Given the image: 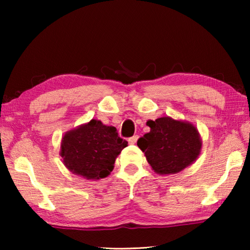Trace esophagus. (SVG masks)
I'll return each instance as SVG.
<instances>
[{
    "instance_id": "34e87169",
    "label": "esophagus",
    "mask_w": 250,
    "mask_h": 250,
    "mask_svg": "<svg viewBox=\"0 0 250 250\" xmlns=\"http://www.w3.org/2000/svg\"><path fill=\"white\" fill-rule=\"evenodd\" d=\"M138 139H139V135H133V137H131L129 139V143H130V145H135V143H137V141H138Z\"/></svg>"
}]
</instances>
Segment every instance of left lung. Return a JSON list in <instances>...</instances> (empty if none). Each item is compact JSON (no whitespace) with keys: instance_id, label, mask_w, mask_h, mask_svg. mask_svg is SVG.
<instances>
[{"instance_id":"left-lung-1","label":"left lung","mask_w":250,"mask_h":250,"mask_svg":"<svg viewBox=\"0 0 250 250\" xmlns=\"http://www.w3.org/2000/svg\"><path fill=\"white\" fill-rule=\"evenodd\" d=\"M150 132L138 140L152 170L158 174H175L196 161L202 140L197 129L188 121L171 117L149 120Z\"/></svg>"}]
</instances>
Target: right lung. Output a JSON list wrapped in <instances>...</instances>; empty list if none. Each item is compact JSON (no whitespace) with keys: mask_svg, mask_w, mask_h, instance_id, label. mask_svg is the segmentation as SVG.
Wrapping results in <instances>:
<instances>
[{"mask_svg":"<svg viewBox=\"0 0 250 250\" xmlns=\"http://www.w3.org/2000/svg\"><path fill=\"white\" fill-rule=\"evenodd\" d=\"M126 146L128 142L118 135L115 126L92 119L65 133L61 156L74 174L99 180L111 173L117 156Z\"/></svg>","mask_w":250,"mask_h":250,"instance_id":"add662e5","label":"right lung"}]
</instances>
